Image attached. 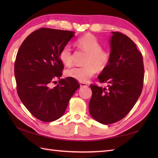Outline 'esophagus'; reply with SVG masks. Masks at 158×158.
<instances>
[{
  "instance_id": "1",
  "label": "esophagus",
  "mask_w": 158,
  "mask_h": 158,
  "mask_svg": "<svg viewBox=\"0 0 158 158\" xmlns=\"http://www.w3.org/2000/svg\"><path fill=\"white\" fill-rule=\"evenodd\" d=\"M79 85L81 88H85V87L88 86V84L85 83H83V82H79Z\"/></svg>"
}]
</instances>
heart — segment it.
<instances>
[{
    "label": "heart",
    "instance_id": "obj_1",
    "mask_svg": "<svg viewBox=\"0 0 158 158\" xmlns=\"http://www.w3.org/2000/svg\"><path fill=\"white\" fill-rule=\"evenodd\" d=\"M77 45L79 48L88 53L86 60L87 65L84 66H73L67 69L65 75L72 77L80 82H87L95 75L96 69L102 70L109 65L110 55L106 50L102 49L100 43L95 36L87 34L77 41ZM59 58L64 64H72V50L69 45H66L61 49Z\"/></svg>",
    "mask_w": 158,
    "mask_h": 158
}]
</instances>
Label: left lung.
Masks as SVG:
<instances>
[{
  "label": "left lung",
  "mask_w": 158,
  "mask_h": 158,
  "mask_svg": "<svg viewBox=\"0 0 158 158\" xmlns=\"http://www.w3.org/2000/svg\"><path fill=\"white\" fill-rule=\"evenodd\" d=\"M110 60L98 75L106 88L90 85L92 96L89 103L91 116L100 123H115L125 117L142 92L144 79L143 56L128 36L112 32Z\"/></svg>",
  "instance_id": "left-lung-1"
}]
</instances>
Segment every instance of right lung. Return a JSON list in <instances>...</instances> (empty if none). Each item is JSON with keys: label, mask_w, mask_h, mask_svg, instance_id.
I'll use <instances>...</instances> for the list:
<instances>
[{"label": "right lung", "mask_w": 158, "mask_h": 158, "mask_svg": "<svg viewBox=\"0 0 158 158\" xmlns=\"http://www.w3.org/2000/svg\"><path fill=\"white\" fill-rule=\"evenodd\" d=\"M75 32L42 28L22 43L16 56L14 73L19 99L36 118L50 122L61 117L79 88L72 77L60 79L64 69L59 53ZM60 79L56 86L51 85Z\"/></svg>", "instance_id": "1"}]
</instances>
